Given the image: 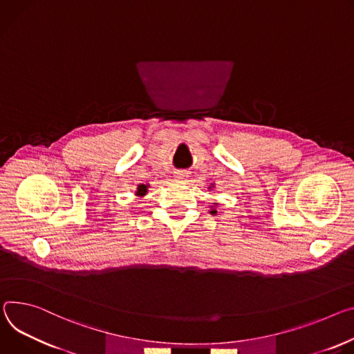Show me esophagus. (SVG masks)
Masks as SVG:
<instances>
[{"label":"esophagus","mask_w":354,"mask_h":354,"mask_svg":"<svg viewBox=\"0 0 354 354\" xmlns=\"http://www.w3.org/2000/svg\"><path fill=\"white\" fill-rule=\"evenodd\" d=\"M187 172L186 171H176L175 172V180H178V182H185L186 179H187Z\"/></svg>","instance_id":"1"}]
</instances>
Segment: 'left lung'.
<instances>
[{"label":"left lung","mask_w":354,"mask_h":354,"mask_svg":"<svg viewBox=\"0 0 354 354\" xmlns=\"http://www.w3.org/2000/svg\"><path fill=\"white\" fill-rule=\"evenodd\" d=\"M213 186H214V183H212L207 189H209V190H212V187H213ZM217 206H218V203H212V205H210V210H209V213H210V214H217V210H216V207H217Z\"/></svg>","instance_id":"obj_1"}]
</instances>
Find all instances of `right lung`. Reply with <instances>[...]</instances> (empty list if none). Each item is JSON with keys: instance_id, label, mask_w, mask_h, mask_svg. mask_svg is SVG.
Returning a JSON list of instances; mask_svg holds the SVG:
<instances>
[{"instance_id": "add662e5", "label": "right lung", "mask_w": 354, "mask_h": 354, "mask_svg": "<svg viewBox=\"0 0 354 354\" xmlns=\"http://www.w3.org/2000/svg\"><path fill=\"white\" fill-rule=\"evenodd\" d=\"M148 187H149V185H142V183L138 185L137 190H136V196H138V198L145 196L148 194Z\"/></svg>"}]
</instances>
